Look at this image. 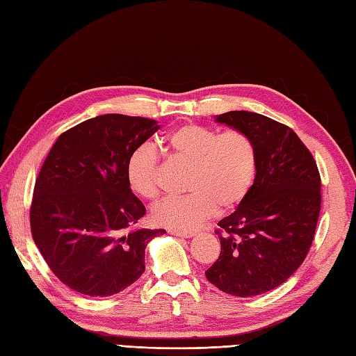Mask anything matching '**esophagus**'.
Masks as SVG:
<instances>
[{"label": "esophagus", "mask_w": 356, "mask_h": 356, "mask_svg": "<svg viewBox=\"0 0 356 356\" xmlns=\"http://www.w3.org/2000/svg\"><path fill=\"white\" fill-rule=\"evenodd\" d=\"M169 233L173 236H179V238H192V236H195L193 232H183V230H170Z\"/></svg>", "instance_id": "obj_1"}]
</instances>
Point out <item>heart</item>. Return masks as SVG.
<instances>
[{
    "label": "heart",
    "mask_w": 356,
    "mask_h": 356,
    "mask_svg": "<svg viewBox=\"0 0 356 356\" xmlns=\"http://www.w3.org/2000/svg\"><path fill=\"white\" fill-rule=\"evenodd\" d=\"M160 147L172 158L188 163V193L165 198L154 209L156 224L193 230L219 207L233 209L254 183L257 151L254 141L239 129L216 132L207 126L184 123L160 138ZM160 156L151 146H140L126 161V181L140 198L155 200Z\"/></svg>",
    "instance_id": "obj_1"
}]
</instances>
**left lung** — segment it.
Segmentation results:
<instances>
[{"mask_svg": "<svg viewBox=\"0 0 356 356\" xmlns=\"http://www.w3.org/2000/svg\"><path fill=\"white\" fill-rule=\"evenodd\" d=\"M216 122L254 141L257 172L238 209L218 222L220 254L205 277L227 294L259 296L286 282L307 256L321 209L320 172L286 124L248 111Z\"/></svg>", "mask_w": 356, "mask_h": 356, "instance_id": "1", "label": "left lung"}]
</instances>
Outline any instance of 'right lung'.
<instances>
[{"mask_svg":"<svg viewBox=\"0 0 356 356\" xmlns=\"http://www.w3.org/2000/svg\"><path fill=\"white\" fill-rule=\"evenodd\" d=\"M160 126L105 114L60 134L35 183L30 228L56 277L76 292L108 297L145 273L146 245L165 230L134 228L146 209L126 181L134 149Z\"/></svg>","mask_w":356,"mask_h":356,"instance_id":"add662e5","label":"right lung"}]
</instances>
